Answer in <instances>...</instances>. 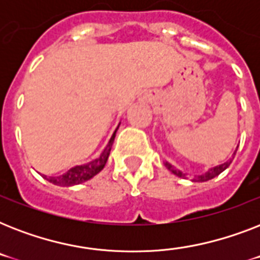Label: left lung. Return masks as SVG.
Masks as SVG:
<instances>
[{"instance_id":"8db88e82","label":"left lung","mask_w":260,"mask_h":260,"mask_svg":"<svg viewBox=\"0 0 260 260\" xmlns=\"http://www.w3.org/2000/svg\"><path fill=\"white\" fill-rule=\"evenodd\" d=\"M236 151H238V148H236ZM236 151H235V152H234V156H235V154H236ZM232 159H234V158H232ZM232 159H230L228 162L222 163V165H218V166L213 167V169H209V170L206 171V173L201 174V175H196V177H194L193 179H191V181H193V182H206V181H209V179H212V178L217 177V175H220V174H221L222 171L225 170V169H228V166H230L231 162H232ZM165 166H166L167 169H169V170L171 171V173L175 174L177 177H179V178H187V174L182 173L181 170H178V169H175V167H174L173 165H170V163H169V162H165Z\"/></svg>"}]
</instances>
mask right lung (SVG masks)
<instances>
[{
    "instance_id": "add662e5",
    "label": "right lung",
    "mask_w": 260,
    "mask_h": 260,
    "mask_svg": "<svg viewBox=\"0 0 260 260\" xmlns=\"http://www.w3.org/2000/svg\"><path fill=\"white\" fill-rule=\"evenodd\" d=\"M117 128L114 131V134L112 135V138H110L108 146L105 147V150L102 151V154L97 159H94V160H91L89 163H85V165H81V166L71 167L70 170L66 171L62 175H59V177H47V175H43V177L46 178L48 182L58 186L79 185L82 182H86L89 179H91L94 175H97L105 167L106 162H108V158H109L110 150H112V144L114 142V136H116V132H117Z\"/></svg>"
}]
</instances>
